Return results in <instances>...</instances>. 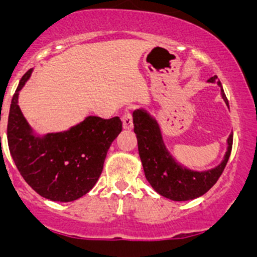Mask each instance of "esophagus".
<instances>
[{"mask_svg":"<svg viewBox=\"0 0 257 257\" xmlns=\"http://www.w3.org/2000/svg\"><path fill=\"white\" fill-rule=\"evenodd\" d=\"M121 120H123L124 129H128V131L133 129V116H132V113L129 112L128 109H126L125 112L123 113V115H121Z\"/></svg>","mask_w":257,"mask_h":257,"instance_id":"1","label":"esophagus"}]
</instances>
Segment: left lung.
I'll return each mask as SVG.
<instances>
[{
	"instance_id": "left-lung-1",
	"label": "left lung",
	"mask_w": 257,
	"mask_h": 257,
	"mask_svg": "<svg viewBox=\"0 0 257 257\" xmlns=\"http://www.w3.org/2000/svg\"><path fill=\"white\" fill-rule=\"evenodd\" d=\"M209 82H216L221 87L216 76L211 77ZM221 95L229 105L222 88ZM133 124L145 178L153 189L165 198L174 201H185L204 195L215 185L226 167L232 148V134L227 138V150L221 164L206 172H194L181 167L173 159L163 142L157 120L145 110H134Z\"/></svg>"
}]
</instances>
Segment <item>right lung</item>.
<instances>
[{
  "instance_id": "right-lung-1",
  "label": "right lung",
  "mask_w": 257,
  "mask_h": 257,
  "mask_svg": "<svg viewBox=\"0 0 257 257\" xmlns=\"http://www.w3.org/2000/svg\"><path fill=\"white\" fill-rule=\"evenodd\" d=\"M26 72L12 97L7 141L18 172L43 198L73 201L85 195L100 177L108 149L121 132L119 116H87L61 133L35 137L18 107V92L30 78Z\"/></svg>"
}]
</instances>
